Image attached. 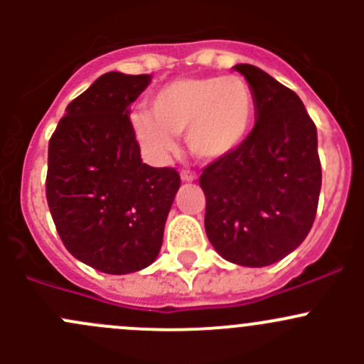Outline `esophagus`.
I'll return each mask as SVG.
<instances>
[{
	"label": "esophagus",
	"instance_id": "obj_1",
	"mask_svg": "<svg viewBox=\"0 0 364 364\" xmlns=\"http://www.w3.org/2000/svg\"><path fill=\"white\" fill-rule=\"evenodd\" d=\"M181 179H183V181H185V183H192V181H196L197 176L193 174L192 171H183V172H181Z\"/></svg>",
	"mask_w": 364,
	"mask_h": 364
}]
</instances>
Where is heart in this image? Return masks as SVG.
<instances>
[{"instance_id": "b5f03b06", "label": "heart", "mask_w": 364, "mask_h": 364, "mask_svg": "<svg viewBox=\"0 0 364 364\" xmlns=\"http://www.w3.org/2000/svg\"><path fill=\"white\" fill-rule=\"evenodd\" d=\"M253 112V91L241 77L178 79L153 95L149 116H134V132L153 159L174 153L176 135L186 132L190 151L199 160L215 161L240 148Z\"/></svg>"}]
</instances>
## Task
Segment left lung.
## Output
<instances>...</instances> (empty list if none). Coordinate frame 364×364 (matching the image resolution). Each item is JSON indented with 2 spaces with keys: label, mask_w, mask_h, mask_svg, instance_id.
<instances>
[{
  "label": "left lung",
  "mask_w": 364,
  "mask_h": 364,
  "mask_svg": "<svg viewBox=\"0 0 364 364\" xmlns=\"http://www.w3.org/2000/svg\"><path fill=\"white\" fill-rule=\"evenodd\" d=\"M255 98L240 148L200 174L209 243L225 260L262 267L296 250L314 225L322 185L317 128L303 102L264 70L236 65Z\"/></svg>",
  "instance_id": "8db88e82"
}]
</instances>
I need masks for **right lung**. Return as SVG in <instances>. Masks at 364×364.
I'll return each instance as SVG.
<instances>
[{
	"label": "right lung",
	"mask_w": 364,
	"mask_h": 364,
	"mask_svg": "<svg viewBox=\"0 0 364 364\" xmlns=\"http://www.w3.org/2000/svg\"><path fill=\"white\" fill-rule=\"evenodd\" d=\"M151 75L107 72L68 104L49 141L46 196L61 241L75 259L128 274L159 257L179 190L172 167L142 164L130 105Z\"/></svg>",
	"instance_id": "1"
}]
</instances>
